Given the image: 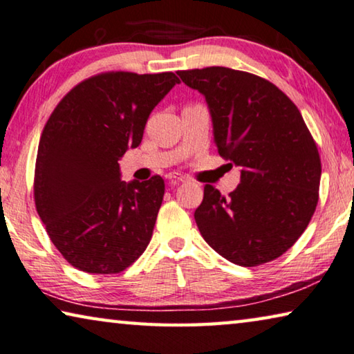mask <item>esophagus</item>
I'll list each match as a JSON object with an SVG mask.
<instances>
[{"mask_svg":"<svg viewBox=\"0 0 354 354\" xmlns=\"http://www.w3.org/2000/svg\"><path fill=\"white\" fill-rule=\"evenodd\" d=\"M166 178H167V180H169L171 183H174V185H176V183H183V182H188V177L187 176H183V174H178V172H169V174H167V176H166Z\"/></svg>","mask_w":354,"mask_h":354,"instance_id":"obj_1","label":"esophagus"}]
</instances>
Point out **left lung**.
I'll return each mask as SVG.
<instances>
[{"mask_svg":"<svg viewBox=\"0 0 354 354\" xmlns=\"http://www.w3.org/2000/svg\"><path fill=\"white\" fill-rule=\"evenodd\" d=\"M178 77L205 97L219 155L241 167L227 199L204 187L194 212L201 235L235 265L271 262L295 245L315 212L322 163L314 138L290 98L257 75L207 67Z\"/></svg>","mask_w":354,"mask_h":354,"instance_id":"1","label":"left lung"}]
</instances>
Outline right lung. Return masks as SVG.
Returning <instances> with one entry per match:
<instances>
[{
    "label": "right lung",
    "mask_w": 354,
    "mask_h": 354,
    "mask_svg": "<svg viewBox=\"0 0 354 354\" xmlns=\"http://www.w3.org/2000/svg\"><path fill=\"white\" fill-rule=\"evenodd\" d=\"M178 83L172 72L95 75L45 124L34 201L50 240L75 268L120 273L146 251L165 180H120L119 160L141 144L150 113Z\"/></svg>",
    "instance_id": "obj_1"
}]
</instances>
